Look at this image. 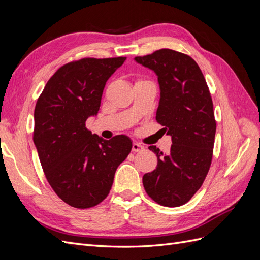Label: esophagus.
<instances>
[{
	"label": "esophagus",
	"instance_id": "obj_1",
	"mask_svg": "<svg viewBox=\"0 0 260 260\" xmlns=\"http://www.w3.org/2000/svg\"><path fill=\"white\" fill-rule=\"evenodd\" d=\"M144 149V147L141 145L140 143H137V142H135L132 144V151L133 152H141V151H143Z\"/></svg>",
	"mask_w": 260,
	"mask_h": 260
}]
</instances>
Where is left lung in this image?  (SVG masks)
Segmentation results:
<instances>
[{"instance_id": "left-lung-1", "label": "left lung", "mask_w": 260, "mask_h": 260, "mask_svg": "<svg viewBox=\"0 0 260 260\" xmlns=\"http://www.w3.org/2000/svg\"><path fill=\"white\" fill-rule=\"evenodd\" d=\"M135 60L157 76L156 120L172 141L168 153L148 146L157 167L143 176V185L159 205L181 206L202 186L211 164L216 121L208 86L199 65L185 54L162 49Z\"/></svg>"}]
</instances>
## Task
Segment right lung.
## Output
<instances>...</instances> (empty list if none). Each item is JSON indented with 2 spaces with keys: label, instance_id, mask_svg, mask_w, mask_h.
I'll use <instances>...</instances> for the list:
<instances>
[{
  "label": "right lung",
  "instance_id": "1",
  "mask_svg": "<svg viewBox=\"0 0 260 260\" xmlns=\"http://www.w3.org/2000/svg\"><path fill=\"white\" fill-rule=\"evenodd\" d=\"M125 60L82 58L60 67L35 108L34 143L46 179L68 205L90 208L108 195L118 166L127 158V136L104 140L85 128L95 117L106 81Z\"/></svg>",
  "mask_w": 260,
  "mask_h": 260
}]
</instances>
